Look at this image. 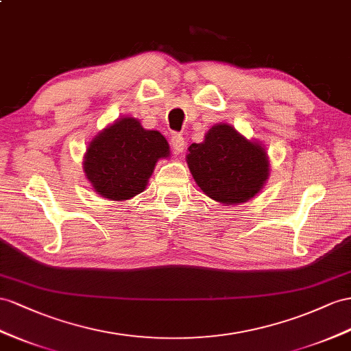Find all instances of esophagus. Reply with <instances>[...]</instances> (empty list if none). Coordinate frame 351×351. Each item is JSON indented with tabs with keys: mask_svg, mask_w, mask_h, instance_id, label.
<instances>
[{
	"mask_svg": "<svg viewBox=\"0 0 351 351\" xmlns=\"http://www.w3.org/2000/svg\"><path fill=\"white\" fill-rule=\"evenodd\" d=\"M170 143H172V148L175 151V154H181L185 149V141L182 134H173L172 139H170Z\"/></svg>",
	"mask_w": 351,
	"mask_h": 351,
	"instance_id": "obj_1",
	"label": "esophagus"
}]
</instances>
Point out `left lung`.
<instances>
[{"instance_id":"left-lung-1","label":"left lung","mask_w":351,"mask_h":351,"mask_svg":"<svg viewBox=\"0 0 351 351\" xmlns=\"http://www.w3.org/2000/svg\"><path fill=\"white\" fill-rule=\"evenodd\" d=\"M186 163L200 190L222 204L245 203L268 179L269 163L261 143L247 141L230 124L213 125L202 143H191Z\"/></svg>"}]
</instances>
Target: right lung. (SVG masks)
I'll return each mask as SVG.
<instances>
[{
    "label": "right lung",
    "instance_id": "right-lung-1",
    "mask_svg": "<svg viewBox=\"0 0 351 351\" xmlns=\"http://www.w3.org/2000/svg\"><path fill=\"white\" fill-rule=\"evenodd\" d=\"M169 156L163 134L145 130L136 119L124 117L88 143L83 167L99 195L124 202L145 190L157 161Z\"/></svg>",
    "mask_w": 351,
    "mask_h": 351
}]
</instances>
